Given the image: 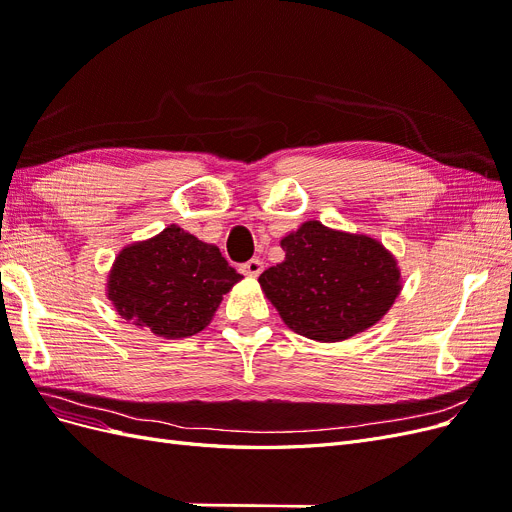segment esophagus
Returning a JSON list of instances; mask_svg holds the SVG:
<instances>
[{
	"label": "esophagus",
	"instance_id": "1",
	"mask_svg": "<svg viewBox=\"0 0 512 512\" xmlns=\"http://www.w3.org/2000/svg\"><path fill=\"white\" fill-rule=\"evenodd\" d=\"M241 271H243L245 275H250V277H258L262 271H265V262H262L260 258H252V260L243 262Z\"/></svg>",
	"mask_w": 512,
	"mask_h": 512
}]
</instances>
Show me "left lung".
Here are the masks:
<instances>
[{
  "label": "left lung",
  "instance_id": "1",
  "mask_svg": "<svg viewBox=\"0 0 512 512\" xmlns=\"http://www.w3.org/2000/svg\"><path fill=\"white\" fill-rule=\"evenodd\" d=\"M282 247L286 260L258 282L294 333L339 342L376 324L397 299V262L376 239L312 220Z\"/></svg>",
  "mask_w": 512,
  "mask_h": 512
}]
</instances>
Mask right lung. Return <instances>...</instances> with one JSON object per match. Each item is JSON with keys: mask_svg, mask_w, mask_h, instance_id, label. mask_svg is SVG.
<instances>
[{"mask_svg": "<svg viewBox=\"0 0 512 512\" xmlns=\"http://www.w3.org/2000/svg\"><path fill=\"white\" fill-rule=\"evenodd\" d=\"M241 277L218 247L173 224L117 256L108 299L138 327L168 339L190 337L207 327Z\"/></svg>", "mask_w": 512, "mask_h": 512, "instance_id": "obj_1", "label": "right lung"}]
</instances>
